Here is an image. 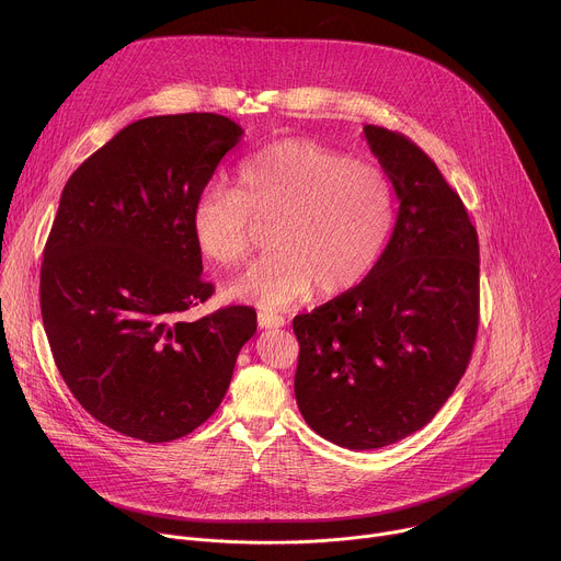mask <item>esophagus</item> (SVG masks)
<instances>
[{
	"label": "esophagus",
	"instance_id": "34e87169",
	"mask_svg": "<svg viewBox=\"0 0 561 561\" xmlns=\"http://www.w3.org/2000/svg\"><path fill=\"white\" fill-rule=\"evenodd\" d=\"M257 324H260V329H282L286 324V319L282 314H273V312H260Z\"/></svg>",
	"mask_w": 561,
	"mask_h": 561
}]
</instances>
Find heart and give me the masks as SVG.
<instances>
[{"mask_svg":"<svg viewBox=\"0 0 561 561\" xmlns=\"http://www.w3.org/2000/svg\"><path fill=\"white\" fill-rule=\"evenodd\" d=\"M257 226H271L275 249L226 286L228 297L282 310L340 295L375 266L392 226L388 178L312 139H282L237 173L234 188H206L191 213L199 251L221 264H244Z\"/></svg>","mask_w":561,"mask_h":561,"instance_id":"heart-1","label":"heart"}]
</instances>
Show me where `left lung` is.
Segmentation results:
<instances>
[{"label": "left lung", "instance_id": "8db88e82", "mask_svg": "<svg viewBox=\"0 0 561 561\" xmlns=\"http://www.w3.org/2000/svg\"><path fill=\"white\" fill-rule=\"evenodd\" d=\"M399 210L351 290L297 314L295 397L324 439L370 450L424 428L459 383L479 324V244L459 195L409 137L364 126Z\"/></svg>", "mask_w": 561, "mask_h": 561}]
</instances>
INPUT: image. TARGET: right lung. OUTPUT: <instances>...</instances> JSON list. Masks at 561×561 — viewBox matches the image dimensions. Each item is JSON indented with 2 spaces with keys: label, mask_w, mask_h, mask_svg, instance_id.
<instances>
[{
  "label": "right lung",
  "mask_w": 561,
  "mask_h": 561,
  "mask_svg": "<svg viewBox=\"0 0 561 561\" xmlns=\"http://www.w3.org/2000/svg\"><path fill=\"white\" fill-rule=\"evenodd\" d=\"M242 135L215 113L137 119L64 186L42 262L44 331L77 402L122 435L193 433L257 331L251 306L182 319L215 290L191 213Z\"/></svg>",
  "instance_id": "obj_1"
}]
</instances>
